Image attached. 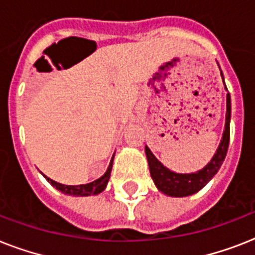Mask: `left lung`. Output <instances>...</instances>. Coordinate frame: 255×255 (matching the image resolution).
Listing matches in <instances>:
<instances>
[{
    "label": "left lung",
    "mask_w": 255,
    "mask_h": 255,
    "mask_svg": "<svg viewBox=\"0 0 255 255\" xmlns=\"http://www.w3.org/2000/svg\"><path fill=\"white\" fill-rule=\"evenodd\" d=\"M221 78L224 81V74L221 71ZM225 85V81H224ZM225 90L228 91L225 85ZM230 116H232V102H230V94H226V118H225V129L222 133L221 141L218 144V148L210 161L206 164L202 169L193 172V173H176L173 170L168 169L156 159V156L145 145V155H147L148 165L151 177L155 182L156 188L161 193L170 196V197H186L197 193L201 190L208 182L214 177L218 169L221 168L224 160H225L228 147H229L230 139Z\"/></svg>",
    "instance_id": "left-lung-1"
}]
</instances>
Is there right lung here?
Masks as SVG:
<instances>
[{"label":"right lung","mask_w":255,"mask_h":255,"mask_svg":"<svg viewBox=\"0 0 255 255\" xmlns=\"http://www.w3.org/2000/svg\"><path fill=\"white\" fill-rule=\"evenodd\" d=\"M114 157H115V153L112 156L111 161H110V165H108L106 173L99 177L98 180L92 182H88V184H81V185H65V184H61V182H57L49 178L47 176H45V178L47 181L54 186L57 188L59 192L65 194H69V196H75V197H86V196H96V194L102 193L106 186H107L108 181H110V176H111V170H112V163H114Z\"/></svg>","instance_id":"right-lung-1"}]
</instances>
